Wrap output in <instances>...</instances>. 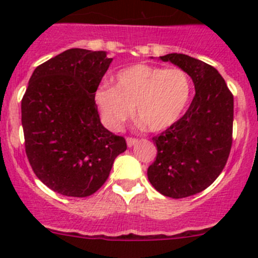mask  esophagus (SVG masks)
I'll list each match as a JSON object with an SVG mask.
<instances>
[{
  "label": "esophagus",
  "mask_w": 258,
  "mask_h": 258,
  "mask_svg": "<svg viewBox=\"0 0 258 258\" xmlns=\"http://www.w3.org/2000/svg\"><path fill=\"white\" fill-rule=\"evenodd\" d=\"M126 142H127V146H128V147H132V146H135L137 142H139V140L134 139V137H127Z\"/></svg>",
  "instance_id": "obj_1"
}]
</instances>
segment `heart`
<instances>
[{"label": "heart", "instance_id": "heart-1", "mask_svg": "<svg viewBox=\"0 0 258 258\" xmlns=\"http://www.w3.org/2000/svg\"><path fill=\"white\" fill-rule=\"evenodd\" d=\"M191 79L179 67L135 64L116 75V85L103 83L95 93L101 117L110 130H118L136 112L150 131L168 128L186 110Z\"/></svg>", "mask_w": 258, "mask_h": 258}]
</instances>
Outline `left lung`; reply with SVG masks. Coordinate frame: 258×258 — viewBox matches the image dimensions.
Masks as SVG:
<instances>
[{
    "instance_id": "left-lung-1",
    "label": "left lung",
    "mask_w": 258,
    "mask_h": 258,
    "mask_svg": "<svg viewBox=\"0 0 258 258\" xmlns=\"http://www.w3.org/2000/svg\"><path fill=\"white\" fill-rule=\"evenodd\" d=\"M160 58L184 70L196 93L186 113L152 137L157 156L147 176L163 196L183 199L206 189L227 163L232 147L233 95L209 63L182 53Z\"/></svg>"
}]
</instances>
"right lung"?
<instances>
[{
  "label": "right lung",
  "mask_w": 258,
  "mask_h": 258,
  "mask_svg": "<svg viewBox=\"0 0 258 258\" xmlns=\"http://www.w3.org/2000/svg\"><path fill=\"white\" fill-rule=\"evenodd\" d=\"M112 58L71 48L36 67L21 101L25 150L52 191L87 197L108 178L126 140L102 126L95 93Z\"/></svg>",
  "instance_id": "obj_1"
}]
</instances>
